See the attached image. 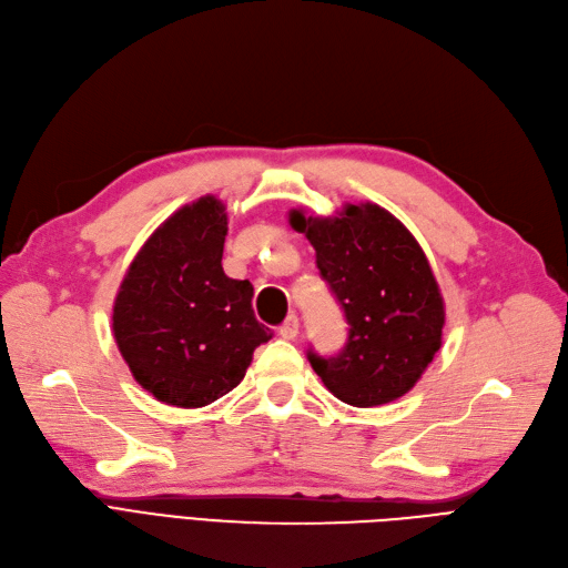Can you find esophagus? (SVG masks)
I'll return each mask as SVG.
<instances>
[{
	"label": "esophagus",
	"mask_w": 568,
	"mask_h": 568,
	"mask_svg": "<svg viewBox=\"0 0 568 568\" xmlns=\"http://www.w3.org/2000/svg\"><path fill=\"white\" fill-rule=\"evenodd\" d=\"M278 334L283 339H295L300 334V318L297 316H287L285 323L278 327Z\"/></svg>",
	"instance_id": "34e87169"
}]
</instances>
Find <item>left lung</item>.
<instances>
[{
  "instance_id": "8db88e82",
  "label": "left lung",
  "mask_w": 568,
  "mask_h": 568,
  "mask_svg": "<svg viewBox=\"0 0 568 568\" xmlns=\"http://www.w3.org/2000/svg\"><path fill=\"white\" fill-rule=\"evenodd\" d=\"M290 224L316 250L348 323L346 346L329 358L308 351L311 367L353 407L403 397L443 346L445 302L422 245L376 203H348L339 217L306 220L295 210Z\"/></svg>"
}]
</instances>
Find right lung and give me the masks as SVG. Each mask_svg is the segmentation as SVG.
I'll use <instances>...</instances> for the list:
<instances>
[{"label":"right lung","instance_id":"obj_1","mask_svg":"<svg viewBox=\"0 0 568 568\" xmlns=\"http://www.w3.org/2000/svg\"><path fill=\"white\" fill-rule=\"evenodd\" d=\"M224 203L201 196L144 241L121 281L112 329L135 382L159 403L205 407L236 388L271 339L250 281L222 268Z\"/></svg>","mask_w":568,"mask_h":568}]
</instances>
